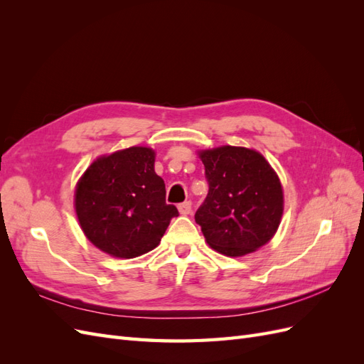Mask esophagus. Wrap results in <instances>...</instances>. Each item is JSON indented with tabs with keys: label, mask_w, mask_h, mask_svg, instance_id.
Returning <instances> with one entry per match:
<instances>
[{
	"label": "esophagus",
	"mask_w": 364,
	"mask_h": 364,
	"mask_svg": "<svg viewBox=\"0 0 364 364\" xmlns=\"http://www.w3.org/2000/svg\"><path fill=\"white\" fill-rule=\"evenodd\" d=\"M178 209H179V213H181L182 215H188V214H191L193 205H191V202H190V200H186V202L181 203V205L178 206Z\"/></svg>",
	"instance_id": "esophagus-1"
}]
</instances>
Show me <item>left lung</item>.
Masks as SVG:
<instances>
[{"mask_svg":"<svg viewBox=\"0 0 364 364\" xmlns=\"http://www.w3.org/2000/svg\"><path fill=\"white\" fill-rule=\"evenodd\" d=\"M209 190L196 211L206 243L226 257H243L272 240L281 223L284 193L261 153L222 146L199 151Z\"/></svg>","mask_w":364,"mask_h":364,"instance_id":"1","label":"left lung"}]
</instances>
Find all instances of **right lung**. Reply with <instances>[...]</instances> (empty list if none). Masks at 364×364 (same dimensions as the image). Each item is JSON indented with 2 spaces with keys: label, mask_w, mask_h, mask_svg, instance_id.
Segmentation results:
<instances>
[{
  "label": "right lung",
  "mask_w": 364,
  "mask_h": 364,
  "mask_svg": "<svg viewBox=\"0 0 364 364\" xmlns=\"http://www.w3.org/2000/svg\"><path fill=\"white\" fill-rule=\"evenodd\" d=\"M75 214L86 238L115 258L155 249L178 208L165 202L155 151L129 147L95 159L77 182Z\"/></svg>",
  "instance_id": "add662e5"
}]
</instances>
